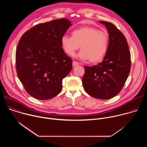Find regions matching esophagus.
Wrapping results in <instances>:
<instances>
[{
    "label": "esophagus",
    "instance_id": "1",
    "mask_svg": "<svg viewBox=\"0 0 147 147\" xmlns=\"http://www.w3.org/2000/svg\"><path fill=\"white\" fill-rule=\"evenodd\" d=\"M79 65V63L78 62H77V61H73V66L74 67H76V66H78Z\"/></svg>",
    "mask_w": 147,
    "mask_h": 147
}]
</instances>
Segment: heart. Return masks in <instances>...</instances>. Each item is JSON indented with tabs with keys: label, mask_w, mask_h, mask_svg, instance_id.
<instances>
[{
	"label": "heart",
	"mask_w": 147,
	"mask_h": 147,
	"mask_svg": "<svg viewBox=\"0 0 147 147\" xmlns=\"http://www.w3.org/2000/svg\"><path fill=\"white\" fill-rule=\"evenodd\" d=\"M63 49L69 55H73L80 47L78 57L90 60L92 63L100 62L105 56L109 45L108 34L91 26H84L74 30L71 36H63L61 39Z\"/></svg>",
	"instance_id": "b5f03b06"
}]
</instances>
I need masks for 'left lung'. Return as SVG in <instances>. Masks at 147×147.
<instances>
[{"mask_svg":"<svg viewBox=\"0 0 147 147\" xmlns=\"http://www.w3.org/2000/svg\"><path fill=\"white\" fill-rule=\"evenodd\" d=\"M108 30L109 45L102 61L92 67L85 66L83 87L90 96L108 99L123 88L131 67V56L126 38L112 23L99 21Z\"/></svg>","mask_w":147,"mask_h":147,"instance_id":"8db88e82","label":"left lung"}]
</instances>
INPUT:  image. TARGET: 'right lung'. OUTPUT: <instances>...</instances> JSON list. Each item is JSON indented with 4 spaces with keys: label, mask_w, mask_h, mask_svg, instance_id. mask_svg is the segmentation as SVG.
I'll list each match as a JSON object with an SVG mask.
<instances>
[{
    "label": "right lung",
    "mask_w": 147,
    "mask_h": 147,
    "mask_svg": "<svg viewBox=\"0 0 147 147\" xmlns=\"http://www.w3.org/2000/svg\"><path fill=\"white\" fill-rule=\"evenodd\" d=\"M72 25L66 18L39 24L21 37L16 49V70L32 97L51 99L62 90V80L72 69V60L61 48V39Z\"/></svg>",
    "instance_id": "add662e5"
}]
</instances>
